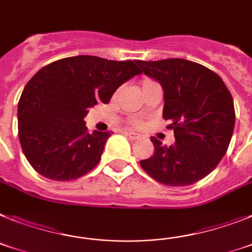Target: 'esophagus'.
Here are the masks:
<instances>
[{"label":"esophagus","instance_id":"1","mask_svg":"<svg viewBox=\"0 0 252 252\" xmlns=\"http://www.w3.org/2000/svg\"><path fill=\"white\" fill-rule=\"evenodd\" d=\"M126 135H128L130 139H138L139 138V134L135 132H132V130H126Z\"/></svg>","mask_w":252,"mask_h":252}]
</instances>
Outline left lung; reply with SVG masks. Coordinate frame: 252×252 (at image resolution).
<instances>
[{
  "mask_svg": "<svg viewBox=\"0 0 252 252\" xmlns=\"http://www.w3.org/2000/svg\"><path fill=\"white\" fill-rule=\"evenodd\" d=\"M146 76L163 90L162 117L170 120L175 143L152 137L155 153L142 159L151 178L168 187L202 180L226 155L235 128L233 99L222 78L204 65L181 58L137 61Z\"/></svg>",
  "mask_w": 252,
  "mask_h": 252,
  "instance_id": "left-lung-1",
  "label": "left lung"
}]
</instances>
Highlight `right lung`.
<instances>
[{
    "instance_id": "right-lung-1",
    "label": "right lung",
    "mask_w": 252,
    "mask_h": 252,
    "mask_svg": "<svg viewBox=\"0 0 252 252\" xmlns=\"http://www.w3.org/2000/svg\"><path fill=\"white\" fill-rule=\"evenodd\" d=\"M139 73L137 61L94 56L63 58L36 72L17 105L19 139L35 171L56 181L91 171L111 134L89 133L87 109L108 104L118 87Z\"/></svg>"
}]
</instances>
